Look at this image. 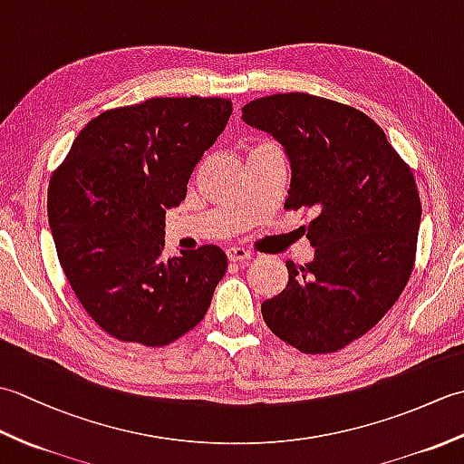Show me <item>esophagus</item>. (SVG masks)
Masks as SVG:
<instances>
[{"label": "esophagus", "mask_w": 464, "mask_h": 464, "mask_svg": "<svg viewBox=\"0 0 464 464\" xmlns=\"http://www.w3.org/2000/svg\"><path fill=\"white\" fill-rule=\"evenodd\" d=\"M227 257H229L231 263H245V261H249L253 255L241 247H229L227 249Z\"/></svg>", "instance_id": "esophagus-1"}]
</instances>
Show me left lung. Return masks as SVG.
<instances>
[{
	"mask_svg": "<svg viewBox=\"0 0 464 464\" xmlns=\"http://www.w3.org/2000/svg\"><path fill=\"white\" fill-rule=\"evenodd\" d=\"M291 163L285 207L311 211L314 259L287 261L289 283L261 304L267 327L301 353L347 347L401 297L415 265L420 199L411 167L369 115L309 93L243 107Z\"/></svg>",
	"mask_w": 464,
	"mask_h": 464,
	"instance_id": "obj_1",
	"label": "left lung"
}]
</instances>
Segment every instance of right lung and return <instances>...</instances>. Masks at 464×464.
Instances as JSON below:
<instances>
[{
  "mask_svg": "<svg viewBox=\"0 0 464 464\" xmlns=\"http://www.w3.org/2000/svg\"><path fill=\"white\" fill-rule=\"evenodd\" d=\"M233 111L223 97H155L87 123L47 189L65 277L111 337L163 347L191 331L227 271L217 245L165 259V211L187 195Z\"/></svg>",
  "mask_w": 464,
  "mask_h": 464,
  "instance_id": "1",
  "label": "right lung"
}]
</instances>
